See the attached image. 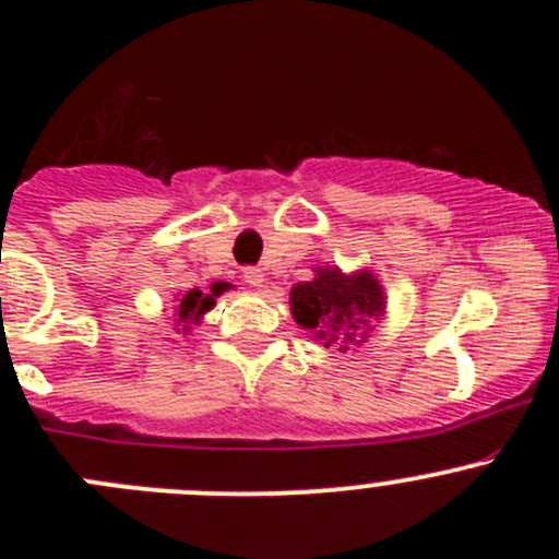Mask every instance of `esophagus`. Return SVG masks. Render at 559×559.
<instances>
[{
  "label": "esophagus",
  "mask_w": 559,
  "mask_h": 559,
  "mask_svg": "<svg viewBox=\"0 0 559 559\" xmlns=\"http://www.w3.org/2000/svg\"><path fill=\"white\" fill-rule=\"evenodd\" d=\"M243 281H246L248 286H262V281H264L262 270H259V267H246L243 270Z\"/></svg>",
  "instance_id": "obj_1"
}]
</instances>
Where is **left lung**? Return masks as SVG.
<instances>
[{"mask_svg": "<svg viewBox=\"0 0 559 559\" xmlns=\"http://www.w3.org/2000/svg\"><path fill=\"white\" fill-rule=\"evenodd\" d=\"M316 278L292 289V316L297 324L313 330L324 346L346 352L370 332V319L384 313V292L370 273L343 275L337 267L316 270Z\"/></svg>", "mask_w": 559, "mask_h": 559, "instance_id": "8db88e82", "label": "left lung"}]
</instances>
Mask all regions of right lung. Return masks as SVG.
Masks as SVG:
<instances>
[{"mask_svg":"<svg viewBox=\"0 0 559 559\" xmlns=\"http://www.w3.org/2000/svg\"><path fill=\"white\" fill-rule=\"evenodd\" d=\"M222 289H224V284H213V286H211V295H202L200 289H191L189 295H186L183 300H180L178 324L183 326V332L189 330L191 324H197V319H200L202 313L211 311L213 302H216V300H213V297L222 295Z\"/></svg>","mask_w":559,"mask_h":559,"instance_id":"add662e5","label":"right lung"}]
</instances>
